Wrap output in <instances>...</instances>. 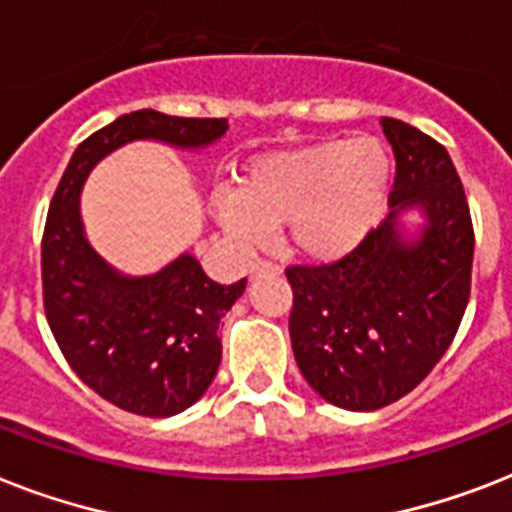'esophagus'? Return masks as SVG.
I'll return each instance as SVG.
<instances>
[{
    "mask_svg": "<svg viewBox=\"0 0 512 512\" xmlns=\"http://www.w3.org/2000/svg\"><path fill=\"white\" fill-rule=\"evenodd\" d=\"M268 271H281L279 265L268 263V260H257V263H252V273L255 276H260V273H268Z\"/></svg>",
    "mask_w": 512,
    "mask_h": 512,
    "instance_id": "34e87169",
    "label": "esophagus"
}]
</instances>
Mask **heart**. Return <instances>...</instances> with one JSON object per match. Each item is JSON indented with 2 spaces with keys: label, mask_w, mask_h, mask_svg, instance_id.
Wrapping results in <instances>:
<instances>
[{
  "label": "heart",
  "mask_w": 512,
  "mask_h": 512,
  "mask_svg": "<svg viewBox=\"0 0 512 512\" xmlns=\"http://www.w3.org/2000/svg\"><path fill=\"white\" fill-rule=\"evenodd\" d=\"M393 159L374 138L329 140L252 162L239 193L217 204V220L241 244H265L287 223L289 247L337 260L366 241L388 212Z\"/></svg>",
  "instance_id": "heart-1"
}]
</instances>
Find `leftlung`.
Listing matches in <instances>:
<instances>
[{
  "label": "left lung",
  "instance_id": "left-lung-1",
  "mask_svg": "<svg viewBox=\"0 0 512 512\" xmlns=\"http://www.w3.org/2000/svg\"><path fill=\"white\" fill-rule=\"evenodd\" d=\"M382 130L396 156L390 215L337 263L287 268L297 366L348 412H374L417 388L452 345L470 297L473 223L452 156L412 124L385 116Z\"/></svg>",
  "mask_w": 512,
  "mask_h": 512
}]
</instances>
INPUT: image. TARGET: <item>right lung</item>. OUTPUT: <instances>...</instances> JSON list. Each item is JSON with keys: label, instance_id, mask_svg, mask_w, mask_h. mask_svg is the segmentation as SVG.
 <instances>
[{"label": "right lung", "instance_id": "1", "mask_svg": "<svg viewBox=\"0 0 512 512\" xmlns=\"http://www.w3.org/2000/svg\"><path fill=\"white\" fill-rule=\"evenodd\" d=\"M225 130V119L124 114L79 143L52 196L42 239L47 324L79 380L124 412L172 417L207 393L223 356L217 327L247 279L217 284L188 252L148 276L119 273L84 236L82 185L132 140L199 151Z\"/></svg>", "mask_w": 512, "mask_h": 512}]
</instances>
